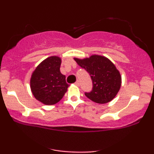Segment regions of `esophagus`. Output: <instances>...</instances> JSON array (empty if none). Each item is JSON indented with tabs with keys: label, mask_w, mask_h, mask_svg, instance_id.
Masks as SVG:
<instances>
[{
	"label": "esophagus",
	"mask_w": 154,
	"mask_h": 154,
	"mask_svg": "<svg viewBox=\"0 0 154 154\" xmlns=\"http://www.w3.org/2000/svg\"><path fill=\"white\" fill-rule=\"evenodd\" d=\"M75 85H77V86H79V81L77 80V82L75 83Z\"/></svg>",
	"instance_id": "esophagus-1"
}]
</instances>
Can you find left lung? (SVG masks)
Wrapping results in <instances>:
<instances>
[{
    "label": "left lung",
    "instance_id": "1",
    "mask_svg": "<svg viewBox=\"0 0 154 154\" xmlns=\"http://www.w3.org/2000/svg\"><path fill=\"white\" fill-rule=\"evenodd\" d=\"M74 59L91 75L93 90L85 93L89 99L95 103L103 104L115 98L121 87L122 77L110 60L99 55H92L83 59Z\"/></svg>",
    "mask_w": 154,
    "mask_h": 154
}]
</instances>
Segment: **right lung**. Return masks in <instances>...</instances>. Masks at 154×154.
I'll return each instance as SVG.
<instances>
[{
  "instance_id": "right-lung-1",
  "label": "right lung",
  "mask_w": 154,
  "mask_h": 154,
  "mask_svg": "<svg viewBox=\"0 0 154 154\" xmlns=\"http://www.w3.org/2000/svg\"><path fill=\"white\" fill-rule=\"evenodd\" d=\"M61 59L53 56L43 60L32 72L30 88L37 100L45 105H54L60 101L69 85L60 72Z\"/></svg>"
}]
</instances>
